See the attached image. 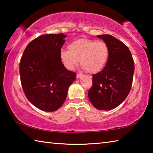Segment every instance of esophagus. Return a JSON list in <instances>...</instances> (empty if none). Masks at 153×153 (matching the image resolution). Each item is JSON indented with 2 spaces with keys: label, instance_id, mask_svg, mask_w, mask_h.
I'll return each mask as SVG.
<instances>
[{
  "label": "esophagus",
  "instance_id": "1",
  "mask_svg": "<svg viewBox=\"0 0 153 153\" xmlns=\"http://www.w3.org/2000/svg\"><path fill=\"white\" fill-rule=\"evenodd\" d=\"M82 76H83V74L82 73H77L76 77H77V78H79V77H81Z\"/></svg>",
  "mask_w": 153,
  "mask_h": 153
}]
</instances>
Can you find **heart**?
I'll use <instances>...</instances> for the list:
<instances>
[{
	"label": "heart",
	"mask_w": 153,
	"mask_h": 153,
	"mask_svg": "<svg viewBox=\"0 0 153 153\" xmlns=\"http://www.w3.org/2000/svg\"><path fill=\"white\" fill-rule=\"evenodd\" d=\"M109 55L108 45L104 42L81 38L69 45V50H62L60 57L65 67L71 70L78 63L89 73H97L103 68Z\"/></svg>",
	"instance_id": "obj_1"
}]
</instances>
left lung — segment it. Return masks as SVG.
<instances>
[{"mask_svg": "<svg viewBox=\"0 0 153 153\" xmlns=\"http://www.w3.org/2000/svg\"><path fill=\"white\" fill-rule=\"evenodd\" d=\"M109 50L108 60L101 71L92 76L88 93L90 101L98 110H111L123 102L130 91L134 64L128 46L113 36L98 35Z\"/></svg>", "mask_w": 153, "mask_h": 153, "instance_id": "obj_1", "label": "left lung"}]
</instances>
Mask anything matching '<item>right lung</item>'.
Returning <instances> with one entry per match:
<instances>
[{"instance_id": "right-lung-1", "label": "right lung", "mask_w": 153, "mask_h": 153, "mask_svg": "<svg viewBox=\"0 0 153 153\" xmlns=\"http://www.w3.org/2000/svg\"><path fill=\"white\" fill-rule=\"evenodd\" d=\"M65 38L63 33L40 36L28 44L21 59L19 74L25 97L44 111L52 112L61 107L76 78L60 57Z\"/></svg>"}]
</instances>
